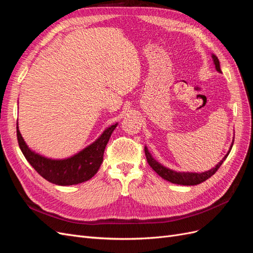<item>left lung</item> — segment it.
Returning <instances> with one entry per match:
<instances>
[{"label":"left lung","mask_w":253,"mask_h":253,"mask_svg":"<svg viewBox=\"0 0 253 253\" xmlns=\"http://www.w3.org/2000/svg\"><path fill=\"white\" fill-rule=\"evenodd\" d=\"M212 59H213V62L215 64V68L217 72H221L220 71V66H219V61L217 59L216 56L212 55ZM232 145L231 144L230 150L228 151L227 154L225 155V157L220 160V162L214 167L212 168L211 170L207 171V172H203V173H190V172H175L173 170L168 169V168L164 167L160 165L159 163H157L156 160L152 157V155L149 153L148 148L144 147V153H145V157H147L148 160V164L151 166V168L153 170H154L160 177H163L164 179L173 182V183H177V185H183V186H195L198 185V183H201L205 180H207L208 178H210L213 174H215V172L219 169V167L223 165L224 160L227 158V156L229 155V153H230L231 149H232Z\"/></svg>","instance_id":"left-lung-1"}]
</instances>
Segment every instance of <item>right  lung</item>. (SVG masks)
<instances>
[{"label": "right lung", "instance_id": "1", "mask_svg": "<svg viewBox=\"0 0 253 253\" xmlns=\"http://www.w3.org/2000/svg\"><path fill=\"white\" fill-rule=\"evenodd\" d=\"M116 126L117 124L106 128L95 142L78 154L60 160L45 158L30 150L19 131L18 122L17 137L23 155L43 178L55 185L72 186L90 179L98 172L103 162L104 149Z\"/></svg>", "mask_w": 253, "mask_h": 253}]
</instances>
